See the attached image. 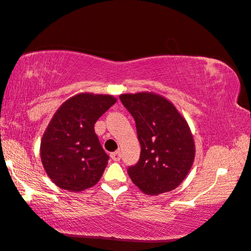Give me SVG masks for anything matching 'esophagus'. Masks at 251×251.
Instances as JSON below:
<instances>
[{"instance_id":"esophagus-1","label":"esophagus","mask_w":251,"mask_h":251,"mask_svg":"<svg viewBox=\"0 0 251 251\" xmlns=\"http://www.w3.org/2000/svg\"><path fill=\"white\" fill-rule=\"evenodd\" d=\"M110 156H111V159L113 161L118 162V161H120V159H121V152L120 151H116V152L111 153V154H110Z\"/></svg>"}]
</instances>
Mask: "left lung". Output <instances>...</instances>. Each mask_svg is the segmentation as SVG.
Masks as SVG:
<instances>
[{"mask_svg":"<svg viewBox=\"0 0 251 251\" xmlns=\"http://www.w3.org/2000/svg\"><path fill=\"white\" fill-rule=\"evenodd\" d=\"M134 118L140 160L128 174L144 194L173 191L190 172L195 143L188 123L175 105L154 92L123 94L119 97Z\"/></svg>","mask_w":251,"mask_h":251,"instance_id":"1","label":"left lung"}]
</instances>
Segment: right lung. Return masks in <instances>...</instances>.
<instances>
[{
	"label": "right lung",
	"instance_id": "obj_1",
	"mask_svg": "<svg viewBox=\"0 0 251 251\" xmlns=\"http://www.w3.org/2000/svg\"><path fill=\"white\" fill-rule=\"evenodd\" d=\"M116 102L113 96L82 92L66 100L52 116L41 141V159L57 186L81 192L98 183L109 156L95 123Z\"/></svg>",
	"mask_w": 251,
	"mask_h": 251
}]
</instances>
